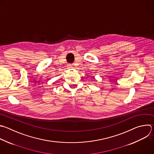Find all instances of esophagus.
Here are the masks:
<instances>
[{
    "label": "esophagus",
    "instance_id": "obj_1",
    "mask_svg": "<svg viewBox=\"0 0 154 154\" xmlns=\"http://www.w3.org/2000/svg\"><path fill=\"white\" fill-rule=\"evenodd\" d=\"M68 68H69V69H72V68H73V66H72V65H68Z\"/></svg>",
    "mask_w": 154,
    "mask_h": 154
}]
</instances>
